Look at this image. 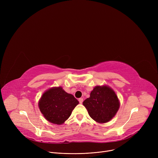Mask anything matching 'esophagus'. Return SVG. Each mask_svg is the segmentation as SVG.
<instances>
[{"mask_svg":"<svg viewBox=\"0 0 158 158\" xmlns=\"http://www.w3.org/2000/svg\"><path fill=\"white\" fill-rule=\"evenodd\" d=\"M79 103H80V104H82V102H83V98H79Z\"/></svg>","mask_w":158,"mask_h":158,"instance_id":"1","label":"esophagus"}]
</instances>
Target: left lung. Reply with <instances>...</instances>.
I'll return each instance as SVG.
<instances>
[{
  "instance_id": "left-lung-1",
  "label": "left lung",
  "mask_w": 158,
  "mask_h": 158,
  "mask_svg": "<svg viewBox=\"0 0 158 158\" xmlns=\"http://www.w3.org/2000/svg\"><path fill=\"white\" fill-rule=\"evenodd\" d=\"M90 117L98 123L111 120L118 111L120 102L114 91L107 86H96L83 102Z\"/></svg>"
}]
</instances>
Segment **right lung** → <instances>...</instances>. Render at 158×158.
I'll use <instances>...</instances> for the list:
<instances>
[{
	"instance_id": "right-lung-1",
	"label": "right lung",
	"mask_w": 158,
	"mask_h": 158,
	"mask_svg": "<svg viewBox=\"0 0 158 158\" xmlns=\"http://www.w3.org/2000/svg\"><path fill=\"white\" fill-rule=\"evenodd\" d=\"M79 101L61 87L52 88L43 94L39 102V108L50 122L61 125L70 116Z\"/></svg>"
}]
</instances>
